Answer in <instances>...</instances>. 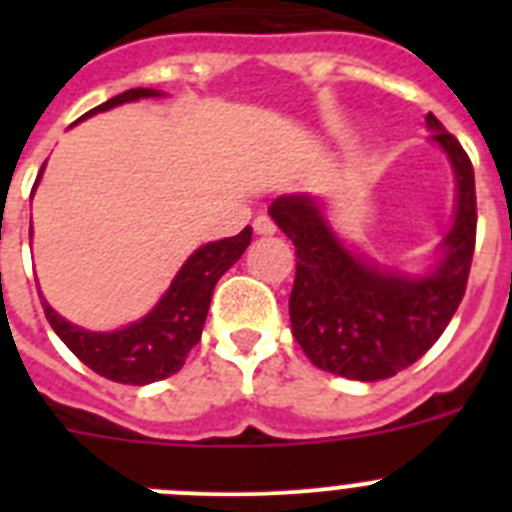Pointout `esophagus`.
<instances>
[{
	"mask_svg": "<svg viewBox=\"0 0 512 512\" xmlns=\"http://www.w3.org/2000/svg\"><path fill=\"white\" fill-rule=\"evenodd\" d=\"M253 230H256V235H274L277 233V225H274L269 215H259L253 220Z\"/></svg>",
	"mask_w": 512,
	"mask_h": 512,
	"instance_id": "34e87169",
	"label": "esophagus"
}]
</instances>
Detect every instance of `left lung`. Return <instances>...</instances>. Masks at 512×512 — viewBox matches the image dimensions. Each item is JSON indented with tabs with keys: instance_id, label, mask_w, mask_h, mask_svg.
Returning a JSON list of instances; mask_svg holds the SVG:
<instances>
[{
	"instance_id": "obj_1",
	"label": "left lung",
	"mask_w": 512,
	"mask_h": 512,
	"mask_svg": "<svg viewBox=\"0 0 512 512\" xmlns=\"http://www.w3.org/2000/svg\"><path fill=\"white\" fill-rule=\"evenodd\" d=\"M425 125L456 179L454 223L425 274L379 266L351 251L318 197L282 194L271 202V220L295 243L292 336L323 372L359 382L395 377L438 341L464 297L477 238L474 169L436 115L425 117Z\"/></svg>"
}]
</instances>
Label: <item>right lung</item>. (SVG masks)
Instances as JSON below:
<instances>
[{"instance_id":"obj_1","label":"right lung","mask_w":512,"mask_h":512,"mask_svg":"<svg viewBox=\"0 0 512 512\" xmlns=\"http://www.w3.org/2000/svg\"><path fill=\"white\" fill-rule=\"evenodd\" d=\"M146 97H164V92L143 87L128 89V92L117 94V97L89 110L79 120H87L97 112H107L112 107L138 102V99ZM43 169L38 174V182L43 176ZM38 182H35L33 192L38 189ZM30 233H33V225H30ZM251 233V225H246L233 238L212 241L197 248L184 261L182 269L176 271L174 282L161 295V300L153 305V310L135 323L125 325V328L110 330V333L81 328V325L61 318L40 295L45 318L56 330V336L69 346L71 354L79 356L99 377L120 384H135V387L171 377L182 369L189 351L200 343L202 325H205L207 310H210L212 289H215L217 279L241 259L243 251L251 243Z\"/></svg>"}]
</instances>
